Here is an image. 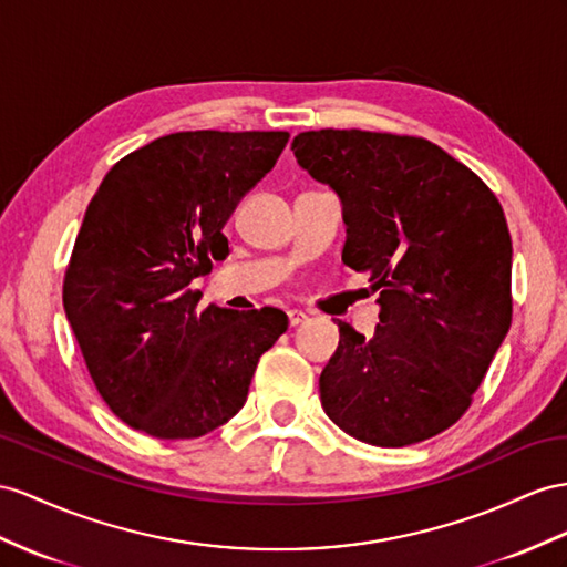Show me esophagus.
Wrapping results in <instances>:
<instances>
[{"label": "esophagus", "instance_id": "obj_1", "mask_svg": "<svg viewBox=\"0 0 567 567\" xmlns=\"http://www.w3.org/2000/svg\"><path fill=\"white\" fill-rule=\"evenodd\" d=\"M287 321H289V326L295 328V326L307 321V313H303L301 309H289V311H287Z\"/></svg>", "mask_w": 567, "mask_h": 567}]
</instances>
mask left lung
I'll list each match as a JSON object with an SVG mask.
<instances>
[{"mask_svg": "<svg viewBox=\"0 0 567 567\" xmlns=\"http://www.w3.org/2000/svg\"><path fill=\"white\" fill-rule=\"evenodd\" d=\"M297 163L342 200V264L369 272L381 323L367 340L338 321L321 404L352 439L402 447L470 410L513 321V241L498 198L439 145L321 128Z\"/></svg>", "mask_w": 567, "mask_h": 567, "instance_id": "8db88e82", "label": "left lung"}]
</instances>
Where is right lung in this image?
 Segmentation results:
<instances>
[{"label": "right lung", "mask_w": 567, "mask_h": 567, "mask_svg": "<svg viewBox=\"0 0 567 567\" xmlns=\"http://www.w3.org/2000/svg\"><path fill=\"white\" fill-rule=\"evenodd\" d=\"M287 132H179L114 165L85 210L64 311L100 398L163 441L198 439L246 402L280 309H198L192 280L229 254L223 227Z\"/></svg>", "instance_id": "1"}]
</instances>
